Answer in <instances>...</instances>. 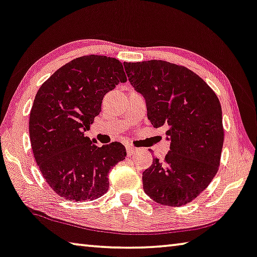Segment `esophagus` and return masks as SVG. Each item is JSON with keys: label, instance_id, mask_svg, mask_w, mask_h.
Wrapping results in <instances>:
<instances>
[{"label": "esophagus", "instance_id": "obj_1", "mask_svg": "<svg viewBox=\"0 0 257 257\" xmlns=\"http://www.w3.org/2000/svg\"><path fill=\"white\" fill-rule=\"evenodd\" d=\"M126 152H127L128 156H132L133 154L137 153V148H134V147H132V146L127 145V146H126Z\"/></svg>", "mask_w": 257, "mask_h": 257}]
</instances>
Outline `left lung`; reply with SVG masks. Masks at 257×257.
Listing matches in <instances>:
<instances>
[{"label":"left lung","instance_id":"left-lung-1","mask_svg":"<svg viewBox=\"0 0 257 257\" xmlns=\"http://www.w3.org/2000/svg\"><path fill=\"white\" fill-rule=\"evenodd\" d=\"M128 81L146 100L147 117L167 134L170 152L142 173L146 194L170 207L187 204L208 187L220 161L222 106L193 71L165 61L124 62Z\"/></svg>","mask_w":257,"mask_h":257}]
</instances>
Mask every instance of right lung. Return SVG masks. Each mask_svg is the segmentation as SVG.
<instances>
[{"label": "right lung", "instance_id": "add662e5", "mask_svg": "<svg viewBox=\"0 0 257 257\" xmlns=\"http://www.w3.org/2000/svg\"><path fill=\"white\" fill-rule=\"evenodd\" d=\"M126 81L123 64L88 55L72 60L43 82L30 113V139L43 178L62 199L93 201L108 191V175L125 160L120 142L97 147L85 137L109 90Z\"/></svg>", "mask_w": 257, "mask_h": 257}]
</instances>
